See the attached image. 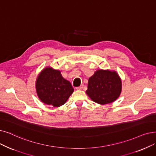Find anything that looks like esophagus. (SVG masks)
Here are the masks:
<instances>
[{
	"instance_id": "1",
	"label": "esophagus",
	"mask_w": 156,
	"mask_h": 156,
	"mask_svg": "<svg viewBox=\"0 0 156 156\" xmlns=\"http://www.w3.org/2000/svg\"><path fill=\"white\" fill-rule=\"evenodd\" d=\"M83 88V85H81L80 87H76V89L77 90H82Z\"/></svg>"
}]
</instances>
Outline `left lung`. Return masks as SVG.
<instances>
[{
    "label": "left lung",
    "mask_w": 156,
    "mask_h": 156,
    "mask_svg": "<svg viewBox=\"0 0 156 156\" xmlns=\"http://www.w3.org/2000/svg\"><path fill=\"white\" fill-rule=\"evenodd\" d=\"M121 90L122 82L118 74L115 71L101 69L89 78L86 93L94 102L105 105L115 101Z\"/></svg>",
    "instance_id": "8db88e82"
}]
</instances>
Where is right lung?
Segmentation results:
<instances>
[{"mask_svg": "<svg viewBox=\"0 0 156 156\" xmlns=\"http://www.w3.org/2000/svg\"><path fill=\"white\" fill-rule=\"evenodd\" d=\"M37 96L43 103L58 107L63 105L74 91L71 83L58 70L46 67L36 80Z\"/></svg>", "mask_w": 156, "mask_h": 156, "instance_id": "right-lung-1", "label": "right lung"}]
</instances>
